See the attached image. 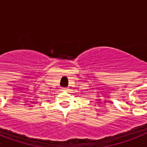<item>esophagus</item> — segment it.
I'll list each match as a JSON object with an SVG mask.
<instances>
[{
  "label": "esophagus",
  "mask_w": 147,
  "mask_h": 147,
  "mask_svg": "<svg viewBox=\"0 0 147 147\" xmlns=\"http://www.w3.org/2000/svg\"><path fill=\"white\" fill-rule=\"evenodd\" d=\"M62 91H64V92H67V91H68V88H62Z\"/></svg>",
  "instance_id": "1"
}]
</instances>
